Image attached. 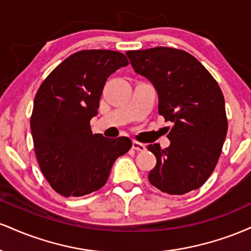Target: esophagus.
Wrapping results in <instances>:
<instances>
[{
	"label": "esophagus",
	"instance_id": "34e87169",
	"mask_svg": "<svg viewBox=\"0 0 251 251\" xmlns=\"http://www.w3.org/2000/svg\"><path fill=\"white\" fill-rule=\"evenodd\" d=\"M132 149H134L135 151H144V150H145V145L142 143L133 140V142H132Z\"/></svg>",
	"mask_w": 251,
	"mask_h": 251
}]
</instances>
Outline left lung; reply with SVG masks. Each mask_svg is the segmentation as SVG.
<instances>
[{
	"mask_svg": "<svg viewBox=\"0 0 251 251\" xmlns=\"http://www.w3.org/2000/svg\"><path fill=\"white\" fill-rule=\"evenodd\" d=\"M132 68L153 85L158 111L172 123L169 148L148 150L157 158L149 180L160 191L184 195L201 188L215 170L226 137L220 86L196 57L169 47L126 51Z\"/></svg>",
	"mask_w": 251,
	"mask_h": 251,
	"instance_id": "1",
	"label": "left lung"
}]
</instances>
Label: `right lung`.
<instances>
[{
  "instance_id": "add662e5",
  "label": "right lung",
  "mask_w": 251,
  "mask_h": 251,
  "mask_svg": "<svg viewBox=\"0 0 251 251\" xmlns=\"http://www.w3.org/2000/svg\"><path fill=\"white\" fill-rule=\"evenodd\" d=\"M128 65L114 50H81L68 56L40 86L30 129L37 162L57 194L80 197L105 185L118 157L131 149L127 137L93 134L107 77Z\"/></svg>"
}]
</instances>
